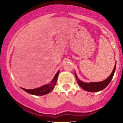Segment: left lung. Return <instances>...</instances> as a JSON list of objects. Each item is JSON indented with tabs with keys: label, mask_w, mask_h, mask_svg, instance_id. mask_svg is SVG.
Returning <instances> with one entry per match:
<instances>
[{
	"label": "left lung",
	"mask_w": 123,
	"mask_h": 123,
	"mask_svg": "<svg viewBox=\"0 0 123 123\" xmlns=\"http://www.w3.org/2000/svg\"><path fill=\"white\" fill-rule=\"evenodd\" d=\"M116 62L115 63V67H114L113 70L111 75L109 76L106 79L102 81H99V82H83L81 80L79 79L76 73H74V74H75L76 79H77V83L80 86V87H81L83 90H86L87 91H89V92H98V91L104 90L111 82V80L112 79L113 77L114 73H115L116 70Z\"/></svg>",
	"instance_id": "obj_1"
}]
</instances>
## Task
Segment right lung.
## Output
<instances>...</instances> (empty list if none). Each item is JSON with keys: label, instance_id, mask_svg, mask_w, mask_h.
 <instances>
[{"label": "right lung", "instance_id": "right-lung-1", "mask_svg": "<svg viewBox=\"0 0 123 123\" xmlns=\"http://www.w3.org/2000/svg\"><path fill=\"white\" fill-rule=\"evenodd\" d=\"M59 72H60V71L58 70L55 74V75L54 76L53 79L52 80L50 84H46V85L42 86V87H39V88L32 89V90H28V89H25L23 88H22V89L24 90L25 91H26V92L35 95H44L49 94L54 88V87L57 81Z\"/></svg>", "mask_w": 123, "mask_h": 123}]
</instances>
